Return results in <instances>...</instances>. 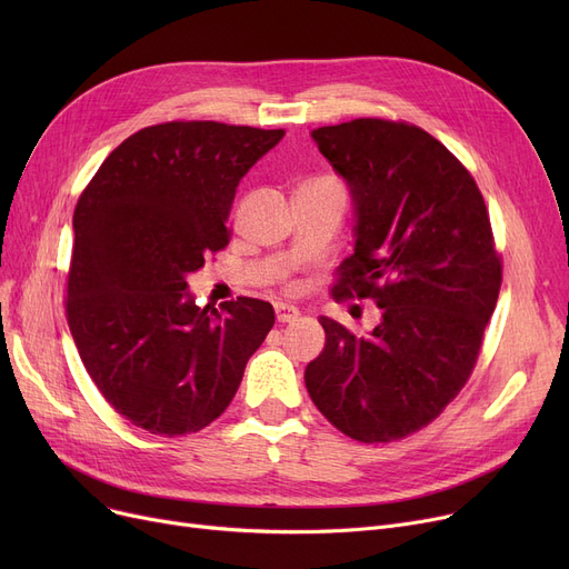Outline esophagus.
<instances>
[{"label": "esophagus", "instance_id": "esophagus-1", "mask_svg": "<svg viewBox=\"0 0 569 569\" xmlns=\"http://www.w3.org/2000/svg\"><path fill=\"white\" fill-rule=\"evenodd\" d=\"M274 313H277V320L279 322H292L300 318V309L297 307H290V305H274Z\"/></svg>", "mask_w": 569, "mask_h": 569}]
</instances>
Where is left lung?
I'll return each instance as SVG.
<instances>
[{
	"mask_svg": "<svg viewBox=\"0 0 569 569\" xmlns=\"http://www.w3.org/2000/svg\"><path fill=\"white\" fill-rule=\"evenodd\" d=\"M313 140L357 209L332 297L373 300L380 322L357 335L322 316L307 390L348 438L401 440L457 399L480 357L502 283L489 209L468 168L415 124L360 117Z\"/></svg>",
	"mask_w": 569,
	"mask_h": 569,
	"instance_id": "obj_1",
	"label": "left lung"
}]
</instances>
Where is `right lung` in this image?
Instances as JSON below:
<instances>
[{
    "label": "right lung",
    "instance_id": "1",
    "mask_svg": "<svg viewBox=\"0 0 569 569\" xmlns=\"http://www.w3.org/2000/svg\"><path fill=\"white\" fill-rule=\"evenodd\" d=\"M286 136L198 119L117 144L78 198L67 320L103 399L154 436H184L230 406L274 309L196 307L187 274L228 247L234 189Z\"/></svg>",
    "mask_w": 569,
    "mask_h": 569
}]
</instances>
